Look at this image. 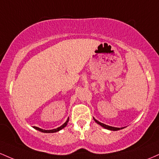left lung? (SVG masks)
I'll return each instance as SVG.
<instances>
[{
	"label": "left lung",
	"mask_w": 159,
	"mask_h": 159,
	"mask_svg": "<svg viewBox=\"0 0 159 159\" xmlns=\"http://www.w3.org/2000/svg\"><path fill=\"white\" fill-rule=\"evenodd\" d=\"M94 120L95 121V122H97L98 124L100 125H101V126H102L103 128H106V129L110 130V131H118V130H120V129H122V128H116V127H112V126H110V125H107L103 124V123H101V122H100L99 121L96 120L95 119H94Z\"/></svg>",
	"instance_id": "1"
}]
</instances>
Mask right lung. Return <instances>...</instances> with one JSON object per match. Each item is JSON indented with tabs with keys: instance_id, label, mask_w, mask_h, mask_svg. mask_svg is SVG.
I'll list each match as a JSON object with an SVG mask.
<instances>
[{
	"instance_id": "right-lung-1",
	"label": "right lung",
	"mask_w": 159,
	"mask_h": 159,
	"mask_svg": "<svg viewBox=\"0 0 159 159\" xmlns=\"http://www.w3.org/2000/svg\"><path fill=\"white\" fill-rule=\"evenodd\" d=\"M69 121V118L67 119V121L64 123L63 125H62L61 126H60V127L56 128V129H52V130H43L42 129V128H40L38 127H36V126H34V128H35V129L37 130V131H40V132H43V133H55V132H57V131H59L60 130H61L62 128H64L65 127H66V125H67V122H68Z\"/></svg>"
}]
</instances>
